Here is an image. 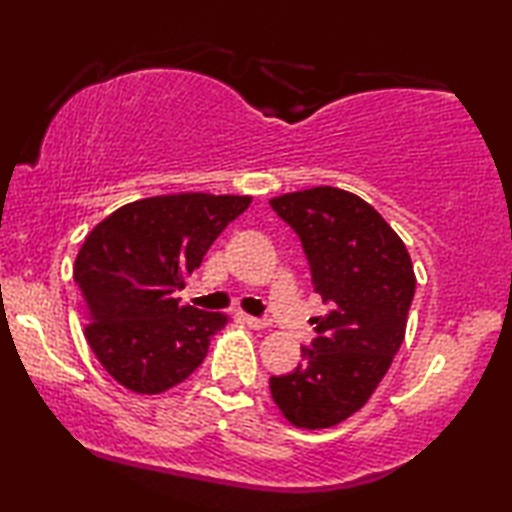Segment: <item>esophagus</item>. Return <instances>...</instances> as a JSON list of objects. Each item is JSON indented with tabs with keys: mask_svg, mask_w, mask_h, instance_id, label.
<instances>
[{
	"mask_svg": "<svg viewBox=\"0 0 512 512\" xmlns=\"http://www.w3.org/2000/svg\"><path fill=\"white\" fill-rule=\"evenodd\" d=\"M243 321L248 323L250 328H255V330H264V328H269L271 326V321L269 319H264V316H243Z\"/></svg>",
	"mask_w": 512,
	"mask_h": 512,
	"instance_id": "esophagus-1",
	"label": "esophagus"
}]
</instances>
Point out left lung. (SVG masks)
<instances>
[{"mask_svg":"<svg viewBox=\"0 0 512 512\" xmlns=\"http://www.w3.org/2000/svg\"><path fill=\"white\" fill-rule=\"evenodd\" d=\"M269 205L298 234L314 291L330 307L312 321L303 362L271 376V394L291 424L328 428L369 401L399 353L415 271L399 234L353 193L316 186Z\"/></svg>","mask_w":512,"mask_h":512,"instance_id":"obj_1","label":"left lung"}]
</instances>
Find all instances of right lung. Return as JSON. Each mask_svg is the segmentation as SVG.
<instances>
[{
    "instance_id": "1",
    "label": "right lung",
    "mask_w": 512,
    "mask_h": 512,
    "mask_svg": "<svg viewBox=\"0 0 512 512\" xmlns=\"http://www.w3.org/2000/svg\"><path fill=\"white\" fill-rule=\"evenodd\" d=\"M248 205V196H159L120 207L88 234L72 273L91 321L84 335L120 385L166 392L205 360L227 319L175 294Z\"/></svg>"
}]
</instances>
